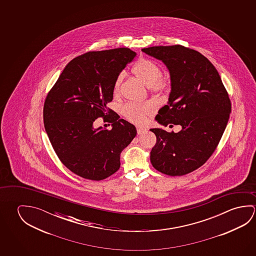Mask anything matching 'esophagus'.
<instances>
[{"mask_svg": "<svg viewBox=\"0 0 256 256\" xmlns=\"http://www.w3.org/2000/svg\"><path fill=\"white\" fill-rule=\"evenodd\" d=\"M136 131H138V134H141L144 132H146L147 130L144 126H136Z\"/></svg>", "mask_w": 256, "mask_h": 256, "instance_id": "esophagus-1", "label": "esophagus"}]
</instances>
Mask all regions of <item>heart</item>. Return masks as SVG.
I'll return each instance as SVG.
<instances>
[{"mask_svg": "<svg viewBox=\"0 0 256 256\" xmlns=\"http://www.w3.org/2000/svg\"><path fill=\"white\" fill-rule=\"evenodd\" d=\"M132 73L144 84H146L152 92L164 94H168L172 88L170 76L162 73V68L158 63L147 58H140L132 68ZM123 76H118L114 86V94L118 96L122 94ZM154 105L151 102L141 104H126L122 107V114L128 120L134 124L141 125L146 122L147 117L154 114Z\"/></svg>", "mask_w": 256, "mask_h": 256, "instance_id": "obj_1", "label": "heart"}]
</instances>
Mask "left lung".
Returning <instances> with one entry per match:
<instances>
[{"instance_id":"1","label":"left lung","mask_w":256,"mask_h":256,"mask_svg":"<svg viewBox=\"0 0 256 256\" xmlns=\"http://www.w3.org/2000/svg\"><path fill=\"white\" fill-rule=\"evenodd\" d=\"M142 52L162 60L172 80L168 104L160 110L156 120L182 126L178 133L152 128L156 136L152 165L168 176L186 175L216 150L228 122L230 99L217 70L199 52L180 44Z\"/></svg>"}]
</instances>
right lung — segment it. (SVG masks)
Here are the masks:
<instances>
[{
	"label": "right lung",
	"instance_id": "1",
	"mask_svg": "<svg viewBox=\"0 0 256 256\" xmlns=\"http://www.w3.org/2000/svg\"><path fill=\"white\" fill-rule=\"evenodd\" d=\"M136 54L128 48L88 52L68 63L44 104V123L60 160L70 172L102 180L120 167V155L136 134L134 125L107 107L115 80ZM98 117L113 125L94 129Z\"/></svg>",
	"mask_w": 256,
	"mask_h": 256
}]
</instances>
